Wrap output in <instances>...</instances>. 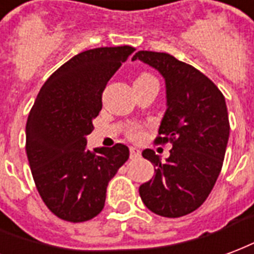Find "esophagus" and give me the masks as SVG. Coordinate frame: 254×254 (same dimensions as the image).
<instances>
[{"mask_svg":"<svg viewBox=\"0 0 254 254\" xmlns=\"http://www.w3.org/2000/svg\"><path fill=\"white\" fill-rule=\"evenodd\" d=\"M129 157H131V160L140 158V150L136 149V147H131V149H129Z\"/></svg>","mask_w":254,"mask_h":254,"instance_id":"obj_1","label":"esophagus"}]
</instances>
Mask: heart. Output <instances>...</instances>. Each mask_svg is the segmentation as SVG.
Returning <instances> with one entry per match:
<instances>
[{"instance_id":"obj_1","label":"heart","mask_w":254,"mask_h":254,"mask_svg":"<svg viewBox=\"0 0 254 254\" xmlns=\"http://www.w3.org/2000/svg\"><path fill=\"white\" fill-rule=\"evenodd\" d=\"M149 79H154L150 74H140L138 78L135 79V82H145V81H149ZM128 135L132 138V139H139L140 136H142V131L138 126H131L128 129Z\"/></svg>"}]
</instances>
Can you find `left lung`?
<instances>
[{
	"label": "left lung",
	"mask_w": 254,
	"mask_h": 254,
	"mask_svg": "<svg viewBox=\"0 0 254 254\" xmlns=\"http://www.w3.org/2000/svg\"><path fill=\"white\" fill-rule=\"evenodd\" d=\"M136 59L165 79L166 111L155 142L172 143L165 162L154 150H143L155 175L139 195L151 212L180 218L204 203L221 173L230 134L225 97L208 77L169 54L138 51Z\"/></svg>",
	"instance_id": "obj_1"
}]
</instances>
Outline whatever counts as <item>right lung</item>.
Listing matches in <instances>:
<instances>
[{
	"mask_svg": "<svg viewBox=\"0 0 254 254\" xmlns=\"http://www.w3.org/2000/svg\"><path fill=\"white\" fill-rule=\"evenodd\" d=\"M134 47H100L62 64L40 89L28 115L27 157L39 193L55 215L85 222L104 208L107 187L129 150L86 149V136L101 111V94Z\"/></svg>",
	"mask_w": 254,
	"mask_h": 254,
	"instance_id": "add662e5",
	"label": "right lung"
}]
</instances>
